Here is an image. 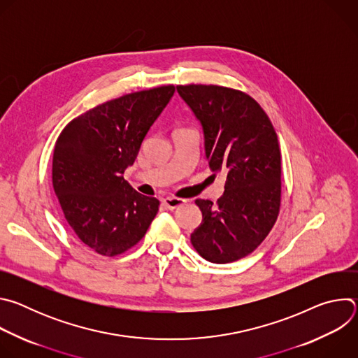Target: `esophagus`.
Masks as SVG:
<instances>
[{"mask_svg":"<svg viewBox=\"0 0 358 358\" xmlns=\"http://www.w3.org/2000/svg\"><path fill=\"white\" fill-rule=\"evenodd\" d=\"M184 203H185V199L176 198V196H167L163 199V206L169 210H176V208L184 206Z\"/></svg>","mask_w":358,"mask_h":358,"instance_id":"1","label":"esophagus"}]
</instances>
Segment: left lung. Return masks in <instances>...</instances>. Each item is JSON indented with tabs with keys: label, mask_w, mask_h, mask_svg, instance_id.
Instances as JSON below:
<instances>
[{
	"label": "left lung",
	"mask_w": 358,
	"mask_h": 358,
	"mask_svg": "<svg viewBox=\"0 0 358 358\" xmlns=\"http://www.w3.org/2000/svg\"><path fill=\"white\" fill-rule=\"evenodd\" d=\"M202 126L210 169L227 174L217 203L196 199L201 225L191 243L203 259L229 264L257 249L280 208V148L276 131L249 94L217 85L177 86Z\"/></svg>",
	"instance_id": "left-lung-1"
}]
</instances>
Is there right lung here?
<instances>
[{
    "mask_svg": "<svg viewBox=\"0 0 358 358\" xmlns=\"http://www.w3.org/2000/svg\"><path fill=\"white\" fill-rule=\"evenodd\" d=\"M173 85L134 92L73 119L54 148L52 182L76 236L103 257H116L147 232L160 201L123 178L140 145L169 105Z\"/></svg>",
    "mask_w": 358,
    "mask_h": 358,
    "instance_id": "1",
    "label": "right lung"
}]
</instances>
